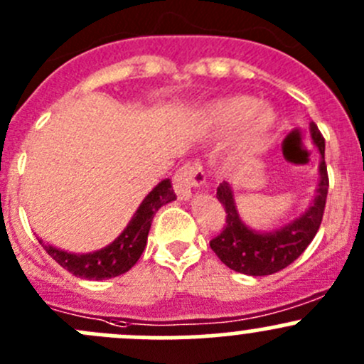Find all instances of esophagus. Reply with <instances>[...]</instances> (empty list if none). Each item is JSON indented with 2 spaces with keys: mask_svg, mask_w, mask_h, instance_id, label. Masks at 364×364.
<instances>
[{
  "mask_svg": "<svg viewBox=\"0 0 364 364\" xmlns=\"http://www.w3.org/2000/svg\"><path fill=\"white\" fill-rule=\"evenodd\" d=\"M172 183H174V190L179 199H188L193 188H199L205 183V172L200 161H186L176 172Z\"/></svg>",
  "mask_w": 364,
  "mask_h": 364,
  "instance_id": "esophagus-1",
  "label": "esophagus"
}]
</instances>
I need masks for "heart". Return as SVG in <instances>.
Wrapping results in <instances>:
<instances>
[{
    "mask_svg": "<svg viewBox=\"0 0 364 364\" xmlns=\"http://www.w3.org/2000/svg\"><path fill=\"white\" fill-rule=\"evenodd\" d=\"M209 119L218 134L236 132V146L241 155H255L269 142L277 117L267 105H257L255 98L234 95L213 105Z\"/></svg>",
    "mask_w": 364,
    "mask_h": 364,
    "instance_id": "b5f03b06",
    "label": "heart"
}]
</instances>
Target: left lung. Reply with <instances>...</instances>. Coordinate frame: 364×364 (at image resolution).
Segmentation results:
<instances>
[{
	"mask_svg": "<svg viewBox=\"0 0 364 364\" xmlns=\"http://www.w3.org/2000/svg\"><path fill=\"white\" fill-rule=\"evenodd\" d=\"M310 134L322 155L321 167H318L321 181H318L317 197L308 211L289 225L274 232H255L248 229L237 215L229 183H220L216 188V199L225 209V225L220 230L218 236L209 241V247L227 267L237 273L252 274V277L278 273L294 262L315 237L321 227L322 216H324L329 178L328 165L324 160L326 142L314 121L310 123Z\"/></svg>",
	"mask_w": 364,
	"mask_h": 364,
	"instance_id": "obj_1",
	"label": "left lung"
}]
</instances>
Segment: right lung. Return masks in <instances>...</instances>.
Listing matches in <instances>:
<instances>
[{
	"label": "right lung",
	"instance_id": "1",
	"mask_svg": "<svg viewBox=\"0 0 364 364\" xmlns=\"http://www.w3.org/2000/svg\"><path fill=\"white\" fill-rule=\"evenodd\" d=\"M174 199L176 193L172 190L171 181L168 179L160 181L139 205L127 229L109 247L98 252L77 255V253L58 250L56 247L46 245L42 240H40V245L73 277L86 278V280H104V278L119 277V274L127 273L132 266H135L139 257L144 252L155 213L161 205Z\"/></svg>",
	"mask_w": 364,
	"mask_h": 364
}]
</instances>
